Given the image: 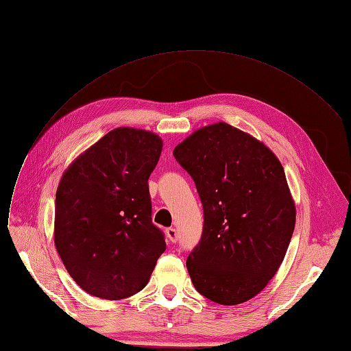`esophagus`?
Listing matches in <instances>:
<instances>
[{"label": "esophagus", "mask_w": 351, "mask_h": 351, "mask_svg": "<svg viewBox=\"0 0 351 351\" xmlns=\"http://www.w3.org/2000/svg\"><path fill=\"white\" fill-rule=\"evenodd\" d=\"M166 237H167L169 242L174 243V242L177 241V231H176V228H173V226H170V228H167V230H166Z\"/></svg>", "instance_id": "esophagus-1"}]
</instances>
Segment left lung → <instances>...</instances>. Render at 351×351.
<instances>
[{
    "label": "left lung",
    "mask_w": 351,
    "mask_h": 351,
    "mask_svg": "<svg viewBox=\"0 0 351 351\" xmlns=\"http://www.w3.org/2000/svg\"><path fill=\"white\" fill-rule=\"evenodd\" d=\"M173 154L204 208L202 237L187 259L194 287L225 306L252 299L278 272L295 230L296 207L279 158L223 121L195 130Z\"/></svg>",
    "instance_id": "1"
}]
</instances>
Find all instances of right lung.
Segmentation results:
<instances>
[{
  "label": "right lung",
  "mask_w": 351,
  "mask_h": 351,
  "mask_svg": "<svg viewBox=\"0 0 351 351\" xmlns=\"http://www.w3.org/2000/svg\"><path fill=\"white\" fill-rule=\"evenodd\" d=\"M161 150L156 133L117 128L62 174L53 241L72 279L92 296L119 300L140 292L166 251L149 193Z\"/></svg>",
  "instance_id": "obj_1"
}]
</instances>
